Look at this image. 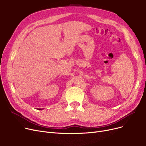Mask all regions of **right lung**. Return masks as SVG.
I'll return each instance as SVG.
<instances>
[{"label": "right lung", "instance_id": "obj_1", "mask_svg": "<svg viewBox=\"0 0 146 146\" xmlns=\"http://www.w3.org/2000/svg\"><path fill=\"white\" fill-rule=\"evenodd\" d=\"M42 110V109H38V110Z\"/></svg>", "mask_w": 146, "mask_h": 146}]
</instances>
